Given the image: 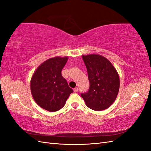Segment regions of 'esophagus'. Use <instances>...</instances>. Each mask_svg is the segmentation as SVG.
Wrapping results in <instances>:
<instances>
[{
  "instance_id": "esophagus-1",
  "label": "esophagus",
  "mask_w": 151,
  "mask_h": 151,
  "mask_svg": "<svg viewBox=\"0 0 151 151\" xmlns=\"http://www.w3.org/2000/svg\"><path fill=\"white\" fill-rule=\"evenodd\" d=\"M73 90H74V92H77L78 91V88H77V87H76V88H74V89H73Z\"/></svg>"
}]
</instances>
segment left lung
I'll return each mask as SVG.
<instances>
[{
	"label": "left lung",
	"instance_id": "left-lung-1",
	"mask_svg": "<svg viewBox=\"0 0 151 151\" xmlns=\"http://www.w3.org/2000/svg\"><path fill=\"white\" fill-rule=\"evenodd\" d=\"M88 70L89 90L81 97L88 107L101 111L110 107L116 99L119 89V78L111 62L99 54L82 56Z\"/></svg>",
	"mask_w": 151,
	"mask_h": 151
}]
</instances>
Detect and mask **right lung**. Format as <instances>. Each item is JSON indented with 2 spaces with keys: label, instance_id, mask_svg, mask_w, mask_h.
Here are the masks:
<instances>
[{
  "label": "right lung",
  "instance_id": "add662e5",
  "mask_svg": "<svg viewBox=\"0 0 151 151\" xmlns=\"http://www.w3.org/2000/svg\"><path fill=\"white\" fill-rule=\"evenodd\" d=\"M68 58L55 57L38 67L32 77L31 93L36 103L49 111L62 109L73 92L62 75Z\"/></svg>",
  "mask_w": 151,
  "mask_h": 151
}]
</instances>
